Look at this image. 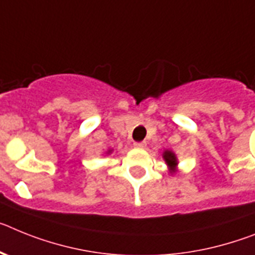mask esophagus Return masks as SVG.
I'll list each match as a JSON object with an SVG mask.
<instances>
[{"mask_svg": "<svg viewBox=\"0 0 255 255\" xmlns=\"http://www.w3.org/2000/svg\"><path fill=\"white\" fill-rule=\"evenodd\" d=\"M133 146L136 147V149H145L146 142H134Z\"/></svg>", "mask_w": 255, "mask_h": 255, "instance_id": "1", "label": "esophagus"}]
</instances>
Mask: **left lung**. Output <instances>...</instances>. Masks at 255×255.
<instances>
[{
	"instance_id": "obj_1",
	"label": "left lung",
	"mask_w": 255,
	"mask_h": 255,
	"mask_svg": "<svg viewBox=\"0 0 255 255\" xmlns=\"http://www.w3.org/2000/svg\"><path fill=\"white\" fill-rule=\"evenodd\" d=\"M164 159H165V161H167V164L169 165V167L172 168V170L174 172V167H176V164H177L176 155H174L172 151H168L167 150V151L164 152Z\"/></svg>"
}]
</instances>
